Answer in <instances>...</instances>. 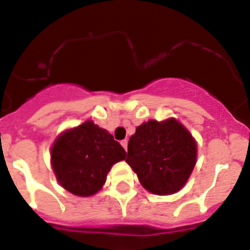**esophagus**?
<instances>
[{"instance_id": "1", "label": "esophagus", "mask_w": 250, "mask_h": 250, "mask_svg": "<svg viewBox=\"0 0 250 250\" xmlns=\"http://www.w3.org/2000/svg\"><path fill=\"white\" fill-rule=\"evenodd\" d=\"M121 145H122L123 146V148L125 149V151H127V146H128V141L127 140H123V141H121Z\"/></svg>"}]
</instances>
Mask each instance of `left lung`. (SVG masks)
I'll return each instance as SVG.
<instances>
[{
    "label": "left lung",
    "mask_w": 250,
    "mask_h": 250,
    "mask_svg": "<svg viewBox=\"0 0 250 250\" xmlns=\"http://www.w3.org/2000/svg\"><path fill=\"white\" fill-rule=\"evenodd\" d=\"M196 142L176 119L148 121L136 128L128 142L127 162L141 185L152 194H175L196 164Z\"/></svg>",
    "instance_id": "8db88e82"
}]
</instances>
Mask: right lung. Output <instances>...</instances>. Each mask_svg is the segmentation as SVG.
Here are the masks:
<instances>
[{
  "label": "right lung",
  "mask_w": 250,
  "mask_h": 250,
  "mask_svg": "<svg viewBox=\"0 0 250 250\" xmlns=\"http://www.w3.org/2000/svg\"><path fill=\"white\" fill-rule=\"evenodd\" d=\"M125 156L112 134L86 121L56 138L51 147V166L65 190L77 196H90L104 185L110 167Z\"/></svg>",
  "instance_id": "1"
}]
</instances>
